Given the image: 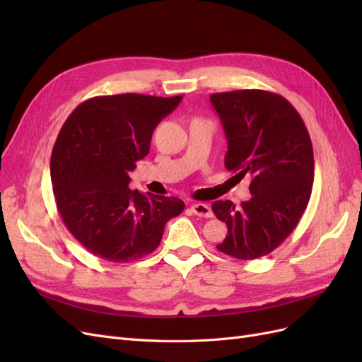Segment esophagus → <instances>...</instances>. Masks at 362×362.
Wrapping results in <instances>:
<instances>
[{
    "instance_id": "34e87169",
    "label": "esophagus",
    "mask_w": 362,
    "mask_h": 362,
    "mask_svg": "<svg viewBox=\"0 0 362 362\" xmlns=\"http://www.w3.org/2000/svg\"><path fill=\"white\" fill-rule=\"evenodd\" d=\"M192 211L196 214V216H201V217H213V211L211 208L208 206L206 204H202V202H198V204H193L192 205Z\"/></svg>"
}]
</instances>
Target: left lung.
<instances>
[{
	"label": "left lung",
	"instance_id": "8db88e82",
	"mask_svg": "<svg viewBox=\"0 0 362 362\" xmlns=\"http://www.w3.org/2000/svg\"><path fill=\"white\" fill-rule=\"evenodd\" d=\"M210 101L228 140L225 168L252 178L249 201L213 204L216 217L228 226L216 247L237 259L264 257L293 233L308 205L314 181L308 129L278 93L233 90L213 93Z\"/></svg>",
	"mask_w": 362,
	"mask_h": 362
}]
</instances>
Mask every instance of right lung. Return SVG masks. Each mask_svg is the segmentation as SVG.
I'll return each mask as SVG.
<instances>
[{"label": "right lung", "instance_id": "add662e5", "mask_svg": "<svg viewBox=\"0 0 362 362\" xmlns=\"http://www.w3.org/2000/svg\"><path fill=\"white\" fill-rule=\"evenodd\" d=\"M182 96L122 93L81 103L51 154L57 210L95 257L131 262L154 252L164 226L184 210L178 198L129 190L128 172L148 156L152 133Z\"/></svg>", "mask_w": 362, "mask_h": 362}]
</instances>
